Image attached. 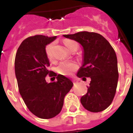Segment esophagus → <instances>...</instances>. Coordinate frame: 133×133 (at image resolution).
Returning <instances> with one entry per match:
<instances>
[{"label":"esophagus","instance_id":"34e87169","mask_svg":"<svg viewBox=\"0 0 133 133\" xmlns=\"http://www.w3.org/2000/svg\"><path fill=\"white\" fill-rule=\"evenodd\" d=\"M78 83V81H77V80L74 79L73 80V83H74V84H76V83Z\"/></svg>","mask_w":133,"mask_h":133}]
</instances>
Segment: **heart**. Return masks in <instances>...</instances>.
<instances>
[{"mask_svg":"<svg viewBox=\"0 0 133 133\" xmlns=\"http://www.w3.org/2000/svg\"><path fill=\"white\" fill-rule=\"evenodd\" d=\"M64 44L68 49H70L72 46L77 44V43L72 41L66 40L64 41ZM53 43H50L46 46L45 51L46 56L50 60L52 58V49H53ZM78 69V64L73 61H69V62H61L56 68L57 72L61 75L69 76L72 75L75 71Z\"/></svg>","mask_w":133,"mask_h":133,"instance_id":"1","label":"heart"}]
</instances>
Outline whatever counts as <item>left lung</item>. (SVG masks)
I'll use <instances>...</instances> for the list:
<instances>
[{"instance_id": "left-lung-1", "label": "left lung", "mask_w": 133, "mask_h": 133, "mask_svg": "<svg viewBox=\"0 0 133 133\" xmlns=\"http://www.w3.org/2000/svg\"><path fill=\"white\" fill-rule=\"evenodd\" d=\"M64 37L74 40L83 47V63L78 69V78L90 77L87 92L81 97L84 109L92 112L105 110L116 93L118 79L117 58L107 40L96 32H80Z\"/></svg>"}]
</instances>
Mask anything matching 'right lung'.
<instances>
[{"label":"right lung","instance_id":"obj_1","mask_svg":"<svg viewBox=\"0 0 133 133\" xmlns=\"http://www.w3.org/2000/svg\"><path fill=\"white\" fill-rule=\"evenodd\" d=\"M56 36L35 35L26 38L18 47L15 61V75L18 89L24 103L32 114L44 119L55 117L60 113L66 95L73 83L62 75L56 82L47 83L46 76L51 71L46 54V46Z\"/></svg>","mask_w":133,"mask_h":133}]
</instances>
